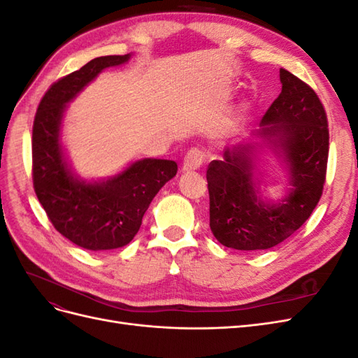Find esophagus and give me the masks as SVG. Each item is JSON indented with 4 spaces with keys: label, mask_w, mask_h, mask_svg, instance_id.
Returning <instances> with one entry per match:
<instances>
[{
    "label": "esophagus",
    "mask_w": 358,
    "mask_h": 358,
    "mask_svg": "<svg viewBox=\"0 0 358 358\" xmlns=\"http://www.w3.org/2000/svg\"><path fill=\"white\" fill-rule=\"evenodd\" d=\"M203 161H204L203 150H200V149H197V148H192V149L188 150L185 158H183L182 171L197 170V169H200V166L203 164Z\"/></svg>",
    "instance_id": "34e87169"
}]
</instances>
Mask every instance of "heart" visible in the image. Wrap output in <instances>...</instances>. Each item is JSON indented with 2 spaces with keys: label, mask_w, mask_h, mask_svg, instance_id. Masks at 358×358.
Wrapping results in <instances>:
<instances>
[{
  "label": "heart",
  "mask_w": 358,
  "mask_h": 358,
  "mask_svg": "<svg viewBox=\"0 0 358 358\" xmlns=\"http://www.w3.org/2000/svg\"><path fill=\"white\" fill-rule=\"evenodd\" d=\"M245 109H246V106H245V104H239V106H237V110H236V113H237V115H242V113L245 112Z\"/></svg>",
  "instance_id": "obj_1"
}]
</instances>
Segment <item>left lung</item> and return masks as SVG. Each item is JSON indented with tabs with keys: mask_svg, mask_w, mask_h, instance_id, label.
<instances>
[{
	"mask_svg": "<svg viewBox=\"0 0 358 358\" xmlns=\"http://www.w3.org/2000/svg\"><path fill=\"white\" fill-rule=\"evenodd\" d=\"M282 83L259 129L209 164L210 230L216 241L239 251L273 248L299 230L320 201L326 180L329 128L310 86L280 69ZM272 153L286 170L283 196L267 199L259 162Z\"/></svg>",
	"mask_w": 358,
	"mask_h": 358,
	"instance_id": "left-lung-1",
	"label": "left lung"
}]
</instances>
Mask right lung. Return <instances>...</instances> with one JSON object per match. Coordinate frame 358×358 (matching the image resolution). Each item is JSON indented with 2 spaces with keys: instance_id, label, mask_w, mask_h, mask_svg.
I'll use <instances>...</instances> for the list:
<instances>
[{
  "instance_id": "1",
  "label": "right lung",
  "mask_w": 358,
  "mask_h": 358,
  "mask_svg": "<svg viewBox=\"0 0 358 358\" xmlns=\"http://www.w3.org/2000/svg\"><path fill=\"white\" fill-rule=\"evenodd\" d=\"M127 55L100 57L50 86L32 127V180L37 199L53 227L70 242L90 251L122 248L137 234L150 201L176 176L171 159L131 161L113 176L83 179L71 166L62 142L69 104L96 76L124 66Z\"/></svg>"
}]
</instances>
